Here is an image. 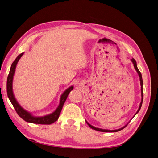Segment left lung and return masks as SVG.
<instances>
[{
    "label": "left lung",
    "mask_w": 158,
    "mask_h": 158,
    "mask_svg": "<svg viewBox=\"0 0 158 158\" xmlns=\"http://www.w3.org/2000/svg\"><path fill=\"white\" fill-rule=\"evenodd\" d=\"M131 61L132 62V63L134 64V66H135V70H136V72L138 73V76H139V77H140V85H141V95H142V101H141V103H140V106H139V108H138V111H137V112L136 113V114H136L138 112H139V111L140 110V108H141V107H142V102H143V91H142V86H143V81H142V74H141V73H140V70H138V69L137 68V65H136V60L134 59H131ZM86 123H87V124L88 125V126L91 128H92V129H94V130H95V131H100V132H118V131H121L122 129H123L124 128H125L127 125H125V127H122L121 128H119V129H117V130H113V131H111V130H106V129H102V128H96V127H93V126H92L91 125H89V124L86 121Z\"/></svg>",
    "instance_id": "8db88e82"
}]
</instances>
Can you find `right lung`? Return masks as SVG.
I'll list each match as a JSON object with an SVG mask.
<instances>
[{
	"mask_svg": "<svg viewBox=\"0 0 158 158\" xmlns=\"http://www.w3.org/2000/svg\"><path fill=\"white\" fill-rule=\"evenodd\" d=\"M23 54V52L19 55L11 65L10 73H9V74L8 76L7 83H6V91H7L8 97L9 99H10V102L12 103L14 108L15 109L16 111L18 113V115L20 116L22 119H23L25 121L28 123H35V124H40V125H51V124L53 123L58 120L60 113L61 112V110L63 109V105L66 101V98L68 97L69 94L70 93L71 90L73 89L74 88L73 86H70L67 89L65 90L64 93L62 94L60 99L59 106L53 113H52L51 114H47V115H45L44 117L33 116L30 113L26 111L25 109H23L20 106V104L18 103L16 99H15V98H14L13 91H12V80H13L14 74V72H15L16 66L19 60H20Z\"/></svg>",
	"mask_w": 158,
	"mask_h": 158,
	"instance_id": "add662e5",
	"label": "right lung"
}]
</instances>
